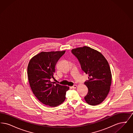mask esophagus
<instances>
[{"label": "esophagus", "instance_id": "obj_1", "mask_svg": "<svg viewBox=\"0 0 133 133\" xmlns=\"http://www.w3.org/2000/svg\"><path fill=\"white\" fill-rule=\"evenodd\" d=\"M77 87V86L76 85H74V86H72V88L73 89H75Z\"/></svg>", "mask_w": 133, "mask_h": 133}]
</instances>
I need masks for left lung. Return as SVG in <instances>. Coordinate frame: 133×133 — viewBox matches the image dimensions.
<instances>
[{
	"label": "left lung",
	"mask_w": 133,
	"mask_h": 133,
	"mask_svg": "<svg viewBox=\"0 0 133 133\" xmlns=\"http://www.w3.org/2000/svg\"><path fill=\"white\" fill-rule=\"evenodd\" d=\"M78 59L83 71L88 75L84 83L88 93L84 97L88 104L95 106L101 104L110 90L112 74L107 60L100 52L87 46L72 50Z\"/></svg>",
	"instance_id": "left-lung-1"
}]
</instances>
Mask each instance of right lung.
Wrapping results in <instances>:
<instances>
[{
    "label": "right lung",
    "instance_id": "obj_1",
    "mask_svg": "<svg viewBox=\"0 0 133 133\" xmlns=\"http://www.w3.org/2000/svg\"><path fill=\"white\" fill-rule=\"evenodd\" d=\"M65 51L41 52L30 59L27 75L32 91L39 101L50 107H56L66 99L69 87L51 81L55 66Z\"/></svg>",
    "mask_w": 133,
    "mask_h": 133
}]
</instances>
